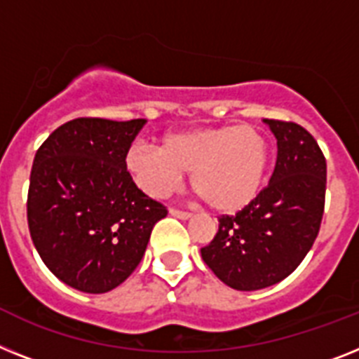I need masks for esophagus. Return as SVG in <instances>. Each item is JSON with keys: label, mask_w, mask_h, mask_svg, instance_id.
<instances>
[{"label": "esophagus", "mask_w": 359, "mask_h": 359, "mask_svg": "<svg viewBox=\"0 0 359 359\" xmlns=\"http://www.w3.org/2000/svg\"><path fill=\"white\" fill-rule=\"evenodd\" d=\"M170 213L173 217H179V219H189L191 217V213L184 212V210H179V208H170Z\"/></svg>", "instance_id": "34e87169"}]
</instances>
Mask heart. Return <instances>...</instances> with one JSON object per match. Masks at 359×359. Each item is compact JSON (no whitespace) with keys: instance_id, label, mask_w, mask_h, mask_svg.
Instances as JSON below:
<instances>
[{"instance_id":"obj_1","label":"heart","mask_w":359,"mask_h":359,"mask_svg":"<svg viewBox=\"0 0 359 359\" xmlns=\"http://www.w3.org/2000/svg\"><path fill=\"white\" fill-rule=\"evenodd\" d=\"M126 170L146 194L165 197L191 171L195 194L221 213L239 212L261 194L270 144L254 126H219L168 135L161 147L133 144Z\"/></svg>"}]
</instances>
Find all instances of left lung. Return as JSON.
Segmentation results:
<instances>
[{
	"label": "left lung",
	"mask_w": 359,
	"mask_h": 359,
	"mask_svg": "<svg viewBox=\"0 0 359 359\" xmlns=\"http://www.w3.org/2000/svg\"><path fill=\"white\" fill-rule=\"evenodd\" d=\"M277 138L270 182L236 215L219 217V231L201 248L208 268L230 288L272 287L309 254L325 210L327 161L303 126L264 120Z\"/></svg>",
	"instance_id": "1"
}]
</instances>
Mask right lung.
Instances as JSON below:
<instances>
[{
    "instance_id": "1",
    "label": "right lung",
    "mask_w": 359,
    "mask_h": 359,
    "mask_svg": "<svg viewBox=\"0 0 359 359\" xmlns=\"http://www.w3.org/2000/svg\"><path fill=\"white\" fill-rule=\"evenodd\" d=\"M146 120L74 118L36 151L27 221L45 266L69 287L104 294L142 261L164 204L138 189L126 153Z\"/></svg>"
}]
</instances>
